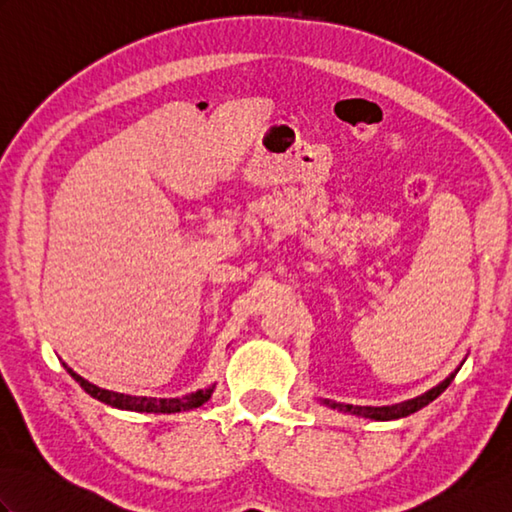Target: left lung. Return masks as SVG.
<instances>
[{
	"mask_svg": "<svg viewBox=\"0 0 512 512\" xmlns=\"http://www.w3.org/2000/svg\"><path fill=\"white\" fill-rule=\"evenodd\" d=\"M455 374H458V369L447 378L442 380V383L438 387L429 389L427 394H422L418 398L413 400H407V402H400V405H391V407H352V405H341V402H332V400H325V405L332 407V409H339V411H347V413H356V416H365V418H374V420H396V418H405L409 416V413L418 411L422 407H427L429 402L436 400L444 389H447L451 385V380L455 378Z\"/></svg>",
	"mask_w": 512,
	"mask_h": 512,
	"instance_id": "8db88e82",
	"label": "left lung"
}]
</instances>
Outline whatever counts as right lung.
Masks as SVG:
<instances>
[{
  "instance_id": "1",
  "label": "right lung",
  "mask_w": 512,
  "mask_h": 512,
  "mask_svg": "<svg viewBox=\"0 0 512 512\" xmlns=\"http://www.w3.org/2000/svg\"><path fill=\"white\" fill-rule=\"evenodd\" d=\"M68 369L70 376L79 383L85 391H88L90 396L99 398L101 402L110 407H118V409H129V411H147V413H176V411H187V409H195V407H202L206 400L211 398L213 394V387L209 389H200L195 391L191 396H184V398H143V396H127V394H116V391L110 389H101L88 380L81 378L79 374H74L72 369L65 365Z\"/></svg>"
}]
</instances>
